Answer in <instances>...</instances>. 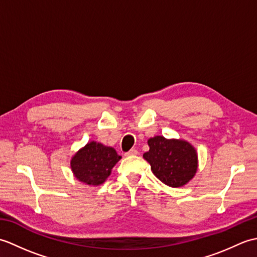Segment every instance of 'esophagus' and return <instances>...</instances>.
<instances>
[{
    "label": "esophagus",
    "instance_id": "34e87169",
    "mask_svg": "<svg viewBox=\"0 0 257 257\" xmlns=\"http://www.w3.org/2000/svg\"><path fill=\"white\" fill-rule=\"evenodd\" d=\"M136 155H138V150H136V149H132L130 151H128L127 154H125V156H136Z\"/></svg>",
    "mask_w": 257,
    "mask_h": 257
}]
</instances>
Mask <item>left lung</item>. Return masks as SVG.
Returning a JSON list of instances; mask_svg holds the SVG:
<instances>
[{
    "label": "left lung",
    "mask_w": 257,
    "mask_h": 257,
    "mask_svg": "<svg viewBox=\"0 0 257 257\" xmlns=\"http://www.w3.org/2000/svg\"><path fill=\"white\" fill-rule=\"evenodd\" d=\"M149 151L144 154L151 171L161 182L171 188L189 183L198 171V152L184 139H167L155 136L148 139Z\"/></svg>",
    "instance_id": "left-lung-1"
}]
</instances>
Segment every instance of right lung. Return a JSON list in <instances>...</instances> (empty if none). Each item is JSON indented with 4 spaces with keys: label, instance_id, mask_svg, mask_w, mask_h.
Segmentation results:
<instances>
[{
    "label": "right lung",
    "instance_id": "right-lung-1",
    "mask_svg": "<svg viewBox=\"0 0 257 257\" xmlns=\"http://www.w3.org/2000/svg\"><path fill=\"white\" fill-rule=\"evenodd\" d=\"M121 159L112 147L89 141L70 159L74 177L87 185L97 187L106 181L112 168Z\"/></svg>",
    "mask_w": 257,
    "mask_h": 257
}]
</instances>
